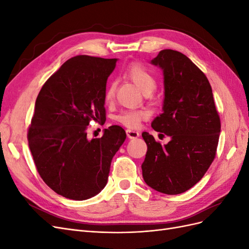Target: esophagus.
Wrapping results in <instances>:
<instances>
[{
    "instance_id": "esophagus-1",
    "label": "esophagus",
    "mask_w": 249,
    "mask_h": 249,
    "mask_svg": "<svg viewBox=\"0 0 249 249\" xmlns=\"http://www.w3.org/2000/svg\"><path fill=\"white\" fill-rule=\"evenodd\" d=\"M126 135H127V137H129L130 139H134V138L139 137V132L138 131H135V130H132V129H127L126 130Z\"/></svg>"
}]
</instances>
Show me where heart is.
<instances>
[{
    "label": "heart",
    "instance_id": "b5f03b06",
    "mask_svg": "<svg viewBox=\"0 0 249 249\" xmlns=\"http://www.w3.org/2000/svg\"><path fill=\"white\" fill-rule=\"evenodd\" d=\"M124 74L127 79H130L133 83L137 85V87L144 94H150L154 92L157 87V79L154 74L148 71L146 67L140 62H132L124 71ZM116 93V82H110L104 93V99L106 103L113 102ZM148 117L147 112L145 110H124L120 112L115 116L117 123L125 125L130 129L137 127L140 122Z\"/></svg>",
    "mask_w": 249,
    "mask_h": 249
}]
</instances>
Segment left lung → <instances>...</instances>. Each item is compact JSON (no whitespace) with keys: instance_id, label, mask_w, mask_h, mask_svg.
<instances>
[{"instance_id":"1","label":"left lung","mask_w":249,"mask_h":249,"mask_svg":"<svg viewBox=\"0 0 249 249\" xmlns=\"http://www.w3.org/2000/svg\"><path fill=\"white\" fill-rule=\"evenodd\" d=\"M152 63L163 70L165 86L163 112L152 127L171 139L162 145L142 133L147 145L142 176L153 189L175 195L198 183L214 161L220 117L208 78L186 55L162 50Z\"/></svg>"}]
</instances>
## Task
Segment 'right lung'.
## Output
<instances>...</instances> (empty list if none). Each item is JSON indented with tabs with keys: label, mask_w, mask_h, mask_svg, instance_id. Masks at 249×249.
<instances>
[{
	"label": "right lung",
	"mask_w": 249,
	"mask_h": 249,
	"mask_svg": "<svg viewBox=\"0 0 249 249\" xmlns=\"http://www.w3.org/2000/svg\"><path fill=\"white\" fill-rule=\"evenodd\" d=\"M117 59L72 57L41 87L28 130L37 171L63 197L84 200L106 186L113 157L125 131L111 125L101 138L89 140L90 122L106 120L104 93Z\"/></svg>",
	"instance_id": "add662e5"
}]
</instances>
